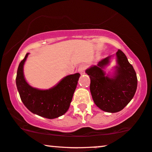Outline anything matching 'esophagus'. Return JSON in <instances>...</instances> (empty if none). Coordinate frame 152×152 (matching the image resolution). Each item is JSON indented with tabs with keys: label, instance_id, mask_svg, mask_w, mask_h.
<instances>
[{
	"label": "esophagus",
	"instance_id": "esophagus-1",
	"mask_svg": "<svg viewBox=\"0 0 152 152\" xmlns=\"http://www.w3.org/2000/svg\"><path fill=\"white\" fill-rule=\"evenodd\" d=\"M86 65L82 64V65H81L80 67L78 68V72H80L81 75H84L85 72V70H86Z\"/></svg>",
	"mask_w": 152,
	"mask_h": 152
}]
</instances>
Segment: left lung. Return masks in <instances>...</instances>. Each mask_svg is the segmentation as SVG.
<instances>
[{
  "label": "left lung",
  "mask_w": 152,
  "mask_h": 152,
  "mask_svg": "<svg viewBox=\"0 0 152 152\" xmlns=\"http://www.w3.org/2000/svg\"><path fill=\"white\" fill-rule=\"evenodd\" d=\"M113 56H108L86 70L91 79L90 91L93 101L97 107L108 113L123 109L134 97L138 84L134 67L120 50L115 54L116 66L113 72L106 73L105 68Z\"/></svg>",
  "instance_id": "left-lung-1"
}]
</instances>
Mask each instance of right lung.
<instances>
[{"label": "right lung", "instance_id": "obj_1", "mask_svg": "<svg viewBox=\"0 0 152 152\" xmlns=\"http://www.w3.org/2000/svg\"><path fill=\"white\" fill-rule=\"evenodd\" d=\"M29 54L20 61L16 74V87L21 101L29 111L41 117L54 119L63 115L69 109L80 74L77 72L64 77L49 89L34 88L27 82L23 72Z\"/></svg>", "mask_w": 152, "mask_h": 152}]
</instances>
